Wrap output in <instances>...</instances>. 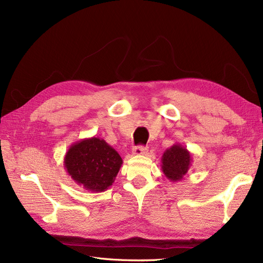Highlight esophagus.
Segmentation results:
<instances>
[{"label": "esophagus", "instance_id": "34e87169", "mask_svg": "<svg viewBox=\"0 0 263 263\" xmlns=\"http://www.w3.org/2000/svg\"><path fill=\"white\" fill-rule=\"evenodd\" d=\"M148 153V149L142 146H137L133 149V155L134 156H144Z\"/></svg>", "mask_w": 263, "mask_h": 263}]
</instances>
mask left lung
Segmentation results:
<instances>
[{
    "label": "left lung",
    "instance_id": "1",
    "mask_svg": "<svg viewBox=\"0 0 263 263\" xmlns=\"http://www.w3.org/2000/svg\"><path fill=\"white\" fill-rule=\"evenodd\" d=\"M192 155L179 142L166 149L161 158V170L168 180L178 182L183 179L192 165Z\"/></svg>",
    "mask_w": 263,
    "mask_h": 263
}]
</instances>
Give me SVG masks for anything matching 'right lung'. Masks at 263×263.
Returning a JSON list of instances; mask_svg holds the SVG:
<instances>
[{"mask_svg":"<svg viewBox=\"0 0 263 263\" xmlns=\"http://www.w3.org/2000/svg\"><path fill=\"white\" fill-rule=\"evenodd\" d=\"M63 160L76 184L95 193L104 192L113 184L123 164L117 151L95 136L73 142Z\"/></svg>","mask_w":263,"mask_h":263,"instance_id":"obj_1","label":"right lung"}]
</instances>
